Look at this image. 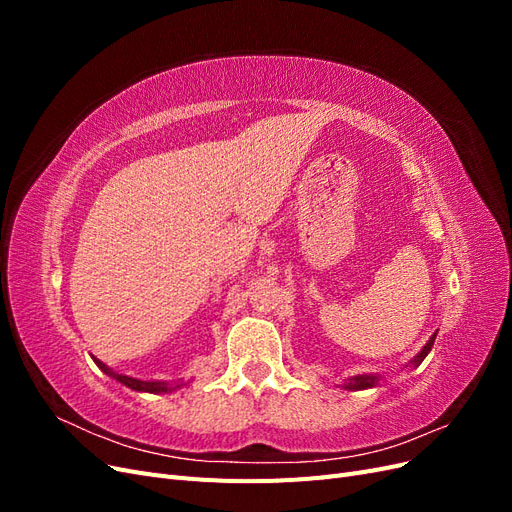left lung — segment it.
I'll return each instance as SVG.
<instances>
[{"label":"left lung","mask_w":512,"mask_h":512,"mask_svg":"<svg viewBox=\"0 0 512 512\" xmlns=\"http://www.w3.org/2000/svg\"><path fill=\"white\" fill-rule=\"evenodd\" d=\"M433 342H436V335L429 337V342L425 344V348H423L421 352H418V356H414L412 365H421V363H423V359L429 354ZM376 382H378L376 376H356V378H352V380L346 384V389H356V391H359V389H369V386H376Z\"/></svg>","instance_id":"1"}]
</instances>
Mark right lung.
Instances as JSON below:
<instances>
[{"instance_id": "obj_1", "label": "right lung", "mask_w": 512, "mask_h": 512, "mask_svg": "<svg viewBox=\"0 0 512 512\" xmlns=\"http://www.w3.org/2000/svg\"><path fill=\"white\" fill-rule=\"evenodd\" d=\"M94 361H96V359H94ZM96 363H98V367H100L102 371H106L108 376L117 378L121 384L130 386V389H134V391H145V393H166V391H170V386H168L166 382H143V380H136V378H130V376L113 374V371L108 369L104 363H100V361H96Z\"/></svg>"}]
</instances>
